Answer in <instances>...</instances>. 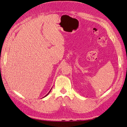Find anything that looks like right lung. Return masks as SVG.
<instances>
[{
  "instance_id": "obj_1",
  "label": "right lung",
  "mask_w": 127,
  "mask_h": 127,
  "mask_svg": "<svg viewBox=\"0 0 127 127\" xmlns=\"http://www.w3.org/2000/svg\"><path fill=\"white\" fill-rule=\"evenodd\" d=\"M50 91H51V90H50V92H49V93H48V94H47V95H45V96H44V97H45V96H47V95H48V94H49V93H50Z\"/></svg>"
}]
</instances>
